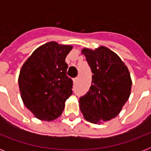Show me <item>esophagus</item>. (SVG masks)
Wrapping results in <instances>:
<instances>
[{
    "label": "esophagus",
    "instance_id": "1",
    "mask_svg": "<svg viewBox=\"0 0 151 151\" xmlns=\"http://www.w3.org/2000/svg\"><path fill=\"white\" fill-rule=\"evenodd\" d=\"M78 82V78H74V79H73V84H74V85H77Z\"/></svg>",
    "mask_w": 151,
    "mask_h": 151
}]
</instances>
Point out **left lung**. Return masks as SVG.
<instances>
[{
	"mask_svg": "<svg viewBox=\"0 0 151 151\" xmlns=\"http://www.w3.org/2000/svg\"><path fill=\"white\" fill-rule=\"evenodd\" d=\"M81 53L93 75L88 92L79 100L81 111L88 122L100 124L122 111L131 94V76L121 58L106 47L84 48Z\"/></svg>",
	"mask_w": 151,
	"mask_h": 151,
	"instance_id": "obj_1",
	"label": "left lung"
}]
</instances>
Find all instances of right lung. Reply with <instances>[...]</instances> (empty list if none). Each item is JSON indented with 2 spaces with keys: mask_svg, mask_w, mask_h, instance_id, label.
Segmentation results:
<instances>
[{
  "mask_svg": "<svg viewBox=\"0 0 151 151\" xmlns=\"http://www.w3.org/2000/svg\"><path fill=\"white\" fill-rule=\"evenodd\" d=\"M73 46L50 41L40 46L20 70L19 87L26 107L39 120L51 122L62 114L72 95L73 81L65 62Z\"/></svg>",
  "mask_w": 151,
  "mask_h": 151,
  "instance_id": "obj_1",
  "label": "right lung"
}]
</instances>
